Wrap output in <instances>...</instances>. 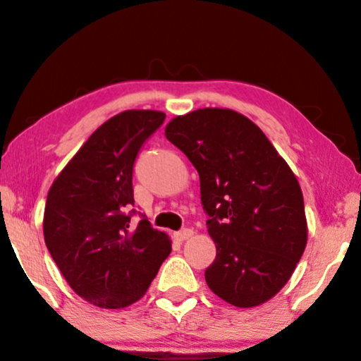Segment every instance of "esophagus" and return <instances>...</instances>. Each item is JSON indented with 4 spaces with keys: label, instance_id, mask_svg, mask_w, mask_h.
<instances>
[{
    "label": "esophagus",
    "instance_id": "esophagus-1",
    "mask_svg": "<svg viewBox=\"0 0 361 361\" xmlns=\"http://www.w3.org/2000/svg\"><path fill=\"white\" fill-rule=\"evenodd\" d=\"M192 230L191 228H185V230H181V232H176L175 235H173V238L176 240V241H185V240H188V238H191L192 236Z\"/></svg>",
    "mask_w": 361,
    "mask_h": 361
}]
</instances>
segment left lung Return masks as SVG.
<instances>
[{"label": "left lung", "instance_id": "8db88e82", "mask_svg": "<svg viewBox=\"0 0 361 361\" xmlns=\"http://www.w3.org/2000/svg\"><path fill=\"white\" fill-rule=\"evenodd\" d=\"M165 137L199 173L217 256L209 288L238 308L259 306L292 277L308 241L297 176L250 118L230 109L175 116Z\"/></svg>", "mask_w": 361, "mask_h": 361}]
</instances>
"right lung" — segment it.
Listing matches in <instances>:
<instances>
[{
	"label": "right lung",
	"mask_w": 361,
	"mask_h": 361,
	"mask_svg": "<svg viewBox=\"0 0 361 361\" xmlns=\"http://www.w3.org/2000/svg\"><path fill=\"white\" fill-rule=\"evenodd\" d=\"M165 113L126 110L90 134L48 191L43 236L74 292L90 305L120 310L146 295L171 252L169 235L142 219L129 227L133 165Z\"/></svg>",
	"instance_id": "add662e5"
}]
</instances>
